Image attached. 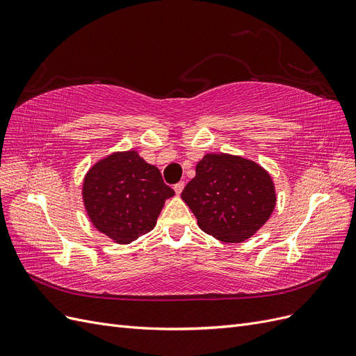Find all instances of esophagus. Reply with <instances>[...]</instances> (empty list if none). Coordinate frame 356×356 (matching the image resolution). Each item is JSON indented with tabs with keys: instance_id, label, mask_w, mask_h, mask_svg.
Here are the masks:
<instances>
[{
	"instance_id": "esophagus-1",
	"label": "esophagus",
	"mask_w": 356,
	"mask_h": 356,
	"mask_svg": "<svg viewBox=\"0 0 356 356\" xmlns=\"http://www.w3.org/2000/svg\"><path fill=\"white\" fill-rule=\"evenodd\" d=\"M184 182H182V181H179V182H177V184L174 186V190H175V193H177V195H181V193H182V190H184Z\"/></svg>"
}]
</instances>
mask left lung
Instances as JSON below:
<instances>
[{
    "label": "left lung",
    "mask_w": 356,
    "mask_h": 356,
    "mask_svg": "<svg viewBox=\"0 0 356 356\" xmlns=\"http://www.w3.org/2000/svg\"><path fill=\"white\" fill-rule=\"evenodd\" d=\"M181 199L204 233L221 242L241 243L270 218L276 190L270 174L250 159L204 154Z\"/></svg>",
    "instance_id": "1"
}]
</instances>
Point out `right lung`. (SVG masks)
<instances>
[{
    "instance_id": "add662e5",
    "label": "right lung",
    "mask_w": 356,
    "mask_h": 356,
    "mask_svg": "<svg viewBox=\"0 0 356 356\" xmlns=\"http://www.w3.org/2000/svg\"><path fill=\"white\" fill-rule=\"evenodd\" d=\"M175 191L160 170L135 149L96 161L83 179L84 209L93 227L118 245H127L156 227L166 199Z\"/></svg>"
}]
</instances>
